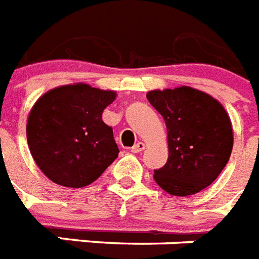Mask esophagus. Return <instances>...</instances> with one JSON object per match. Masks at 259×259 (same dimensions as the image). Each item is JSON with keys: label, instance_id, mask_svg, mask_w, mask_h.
<instances>
[{"label": "esophagus", "instance_id": "1", "mask_svg": "<svg viewBox=\"0 0 259 259\" xmlns=\"http://www.w3.org/2000/svg\"><path fill=\"white\" fill-rule=\"evenodd\" d=\"M146 148V144L143 142H138L135 144V146L132 147L131 148V152H134V154H138V152H140V151H143Z\"/></svg>", "mask_w": 259, "mask_h": 259}]
</instances>
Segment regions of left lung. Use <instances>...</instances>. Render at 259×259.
Masks as SVG:
<instances>
[{
    "label": "left lung",
    "mask_w": 259,
    "mask_h": 259,
    "mask_svg": "<svg viewBox=\"0 0 259 259\" xmlns=\"http://www.w3.org/2000/svg\"><path fill=\"white\" fill-rule=\"evenodd\" d=\"M147 99L167 127L168 159L155 169V182L175 196L202 191L230 159L234 134L229 113L211 95L187 85L150 91Z\"/></svg>",
    "instance_id": "1"
}]
</instances>
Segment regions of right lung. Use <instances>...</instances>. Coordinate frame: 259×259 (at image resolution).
<instances>
[{"mask_svg":"<svg viewBox=\"0 0 259 259\" xmlns=\"http://www.w3.org/2000/svg\"><path fill=\"white\" fill-rule=\"evenodd\" d=\"M116 99L115 91L85 82L45 92L30 109L26 139L33 159L48 179L64 187L91 185L119 155L112 128L103 111Z\"/></svg>","mask_w":259,"mask_h":259,"instance_id":"1","label":"right lung"}]
</instances>
